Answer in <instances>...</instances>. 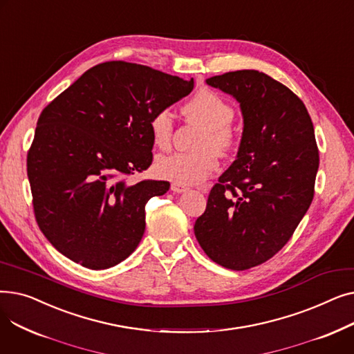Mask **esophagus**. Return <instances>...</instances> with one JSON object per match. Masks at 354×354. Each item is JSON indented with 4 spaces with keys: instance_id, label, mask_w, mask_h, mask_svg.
Wrapping results in <instances>:
<instances>
[{
    "instance_id": "esophagus-1",
    "label": "esophagus",
    "mask_w": 354,
    "mask_h": 354,
    "mask_svg": "<svg viewBox=\"0 0 354 354\" xmlns=\"http://www.w3.org/2000/svg\"><path fill=\"white\" fill-rule=\"evenodd\" d=\"M171 191H172V192H175V194H182V192H187V191H188V188L185 187V185H182V183L172 182V185H171Z\"/></svg>"
}]
</instances>
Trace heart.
Masks as SVG:
<instances>
[{
  "label": "heart",
  "instance_id": "1",
  "mask_svg": "<svg viewBox=\"0 0 354 354\" xmlns=\"http://www.w3.org/2000/svg\"><path fill=\"white\" fill-rule=\"evenodd\" d=\"M185 113L201 126L196 152H175L159 156L155 171L160 178L182 185H195L205 180L218 166V156L212 147L221 152H228L235 145L236 133L231 126L234 118L232 106L215 91L202 88L185 104ZM149 130L156 147L166 151L174 136V118L169 110L162 109L151 118Z\"/></svg>",
  "mask_w": 354,
  "mask_h": 354
}]
</instances>
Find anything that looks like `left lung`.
<instances>
[{
  "label": "left lung",
  "instance_id": "8db88e82",
  "mask_svg": "<svg viewBox=\"0 0 354 354\" xmlns=\"http://www.w3.org/2000/svg\"><path fill=\"white\" fill-rule=\"evenodd\" d=\"M207 83L239 102L244 132L194 231L214 263L243 271L274 257L299 227L314 196L319 147L301 99L268 74L236 70Z\"/></svg>",
  "mask_w": 354,
  "mask_h": 354
}]
</instances>
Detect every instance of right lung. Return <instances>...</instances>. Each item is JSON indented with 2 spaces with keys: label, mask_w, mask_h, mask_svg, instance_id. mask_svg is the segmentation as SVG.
<instances>
[{
  "label": "right lung",
  "mask_w": 354,
  "mask_h": 354,
  "mask_svg": "<svg viewBox=\"0 0 354 354\" xmlns=\"http://www.w3.org/2000/svg\"><path fill=\"white\" fill-rule=\"evenodd\" d=\"M192 88L194 79L106 62L43 109L27 175L35 221L55 250L90 270L113 267L136 250L145 205L171 185L127 179L152 165L151 118Z\"/></svg>",
  "instance_id": "1"
}]
</instances>
